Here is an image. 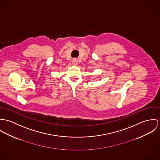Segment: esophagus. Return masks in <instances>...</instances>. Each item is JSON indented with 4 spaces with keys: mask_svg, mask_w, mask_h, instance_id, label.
<instances>
[{
    "mask_svg": "<svg viewBox=\"0 0 160 160\" xmlns=\"http://www.w3.org/2000/svg\"><path fill=\"white\" fill-rule=\"evenodd\" d=\"M72 62V64H73L74 66H77V65L78 64V61H77V59H75V58L73 59Z\"/></svg>",
    "mask_w": 160,
    "mask_h": 160,
    "instance_id": "34e87169",
    "label": "esophagus"
}]
</instances>
